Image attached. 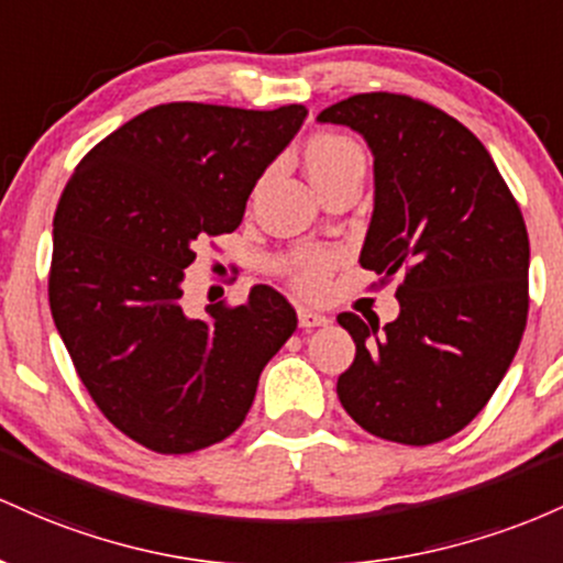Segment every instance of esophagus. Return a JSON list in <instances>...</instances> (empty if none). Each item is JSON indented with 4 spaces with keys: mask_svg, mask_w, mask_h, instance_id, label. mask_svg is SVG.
Instances as JSON below:
<instances>
[{
    "mask_svg": "<svg viewBox=\"0 0 563 563\" xmlns=\"http://www.w3.org/2000/svg\"><path fill=\"white\" fill-rule=\"evenodd\" d=\"M298 321H300L302 330H311V327L330 324V316L313 311V308H298Z\"/></svg>",
    "mask_w": 563,
    "mask_h": 563,
    "instance_id": "34e87169",
    "label": "esophagus"
}]
</instances>
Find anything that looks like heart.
I'll list each match as a JSON object with an SVG mask.
<instances>
[{
	"label": "heart",
	"instance_id": "1",
	"mask_svg": "<svg viewBox=\"0 0 563 563\" xmlns=\"http://www.w3.org/2000/svg\"><path fill=\"white\" fill-rule=\"evenodd\" d=\"M300 159L316 188H324L327 183L343 178L353 169H364L366 164L362 145L343 132H313L302 143ZM334 263H338L334 252L302 247L287 257V276L302 292H319Z\"/></svg>",
	"mask_w": 563,
	"mask_h": 563
}]
</instances>
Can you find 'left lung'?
<instances>
[{"label":"left lung","instance_id":"1","mask_svg":"<svg viewBox=\"0 0 563 563\" xmlns=\"http://www.w3.org/2000/svg\"><path fill=\"white\" fill-rule=\"evenodd\" d=\"M375 154L362 268L401 274L399 319L345 311L356 358L338 377L345 412L385 441L426 446L463 431L519 351L529 236L489 151L457 119L399 92H362L319 113Z\"/></svg>","mask_w":563,"mask_h":563}]
</instances>
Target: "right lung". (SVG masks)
Instances as JSON below:
<instances>
[{
  "instance_id": "1",
  "label": "right lung",
  "mask_w": 563,
  "mask_h": 563,
  "mask_svg": "<svg viewBox=\"0 0 563 563\" xmlns=\"http://www.w3.org/2000/svg\"><path fill=\"white\" fill-rule=\"evenodd\" d=\"M306 113L154 106L92 145L63 188L49 311L95 407L145 450L188 454L229 439L298 327L265 284L242 306H207V319L180 300L197 242L239 229Z\"/></svg>"
}]
</instances>
